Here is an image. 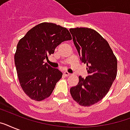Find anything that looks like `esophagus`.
<instances>
[{
  "label": "esophagus",
  "mask_w": 130,
  "mask_h": 130,
  "mask_svg": "<svg viewBox=\"0 0 130 130\" xmlns=\"http://www.w3.org/2000/svg\"><path fill=\"white\" fill-rule=\"evenodd\" d=\"M64 75H65V76H69V75H71V73H68L67 71H65V72H64Z\"/></svg>",
  "instance_id": "1"
}]
</instances>
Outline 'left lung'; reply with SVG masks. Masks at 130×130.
Instances as JSON below:
<instances>
[{"instance_id": "left-lung-1", "label": "left lung", "mask_w": 130, "mask_h": 130, "mask_svg": "<svg viewBox=\"0 0 130 130\" xmlns=\"http://www.w3.org/2000/svg\"><path fill=\"white\" fill-rule=\"evenodd\" d=\"M88 75L79 76L77 86L70 88L72 98L88 107L98 103L109 92L117 76V61L109 43L94 29L76 27L69 29Z\"/></svg>"}]
</instances>
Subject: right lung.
Here are the masks:
<instances>
[{
	"mask_svg": "<svg viewBox=\"0 0 130 130\" xmlns=\"http://www.w3.org/2000/svg\"><path fill=\"white\" fill-rule=\"evenodd\" d=\"M69 30L53 23H40L19 41L15 64L19 83L24 92L37 101L52 94L63 73L44 62L61 42L71 40Z\"/></svg>",
	"mask_w": 130,
	"mask_h": 130,
	"instance_id": "add662e5",
	"label": "right lung"
}]
</instances>
